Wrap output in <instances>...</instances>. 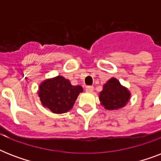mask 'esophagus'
<instances>
[{"label": "esophagus", "mask_w": 161, "mask_h": 161, "mask_svg": "<svg viewBox=\"0 0 161 161\" xmlns=\"http://www.w3.org/2000/svg\"><path fill=\"white\" fill-rule=\"evenodd\" d=\"M86 91H87L88 93H92L93 91V86H87V87H86Z\"/></svg>", "instance_id": "34e87169"}]
</instances>
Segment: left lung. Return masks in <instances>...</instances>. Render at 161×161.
<instances>
[{"mask_svg": "<svg viewBox=\"0 0 161 161\" xmlns=\"http://www.w3.org/2000/svg\"><path fill=\"white\" fill-rule=\"evenodd\" d=\"M131 93L116 78H111L103 86L98 94L101 105L108 110H119L126 106Z\"/></svg>", "mask_w": 161, "mask_h": 161, "instance_id": "obj_1", "label": "left lung"}]
</instances>
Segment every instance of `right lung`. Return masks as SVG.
Wrapping results in <instances>:
<instances>
[{"label":"right lung","instance_id":"right-lung-1","mask_svg":"<svg viewBox=\"0 0 161 161\" xmlns=\"http://www.w3.org/2000/svg\"><path fill=\"white\" fill-rule=\"evenodd\" d=\"M83 91L80 85L73 86L63 76H57L42 81L37 94L44 108L54 114H64L72 109L79 93Z\"/></svg>","mask_w":161,"mask_h":161}]
</instances>
